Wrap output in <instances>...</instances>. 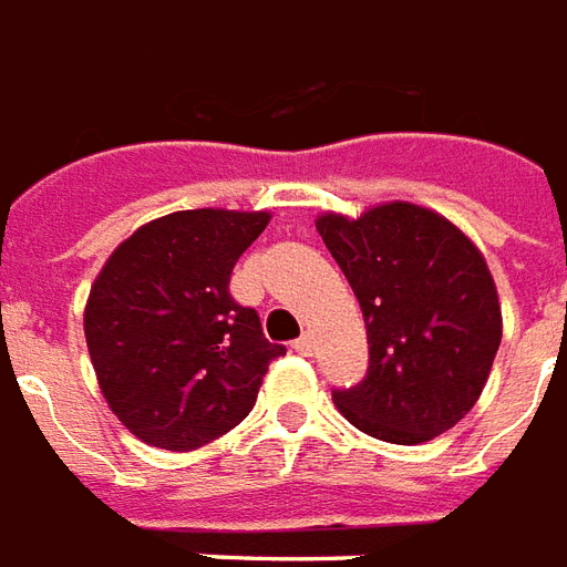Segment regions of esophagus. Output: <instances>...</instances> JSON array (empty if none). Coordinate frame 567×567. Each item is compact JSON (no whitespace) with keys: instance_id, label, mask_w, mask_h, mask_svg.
Returning <instances> with one entry per match:
<instances>
[{"instance_id":"esophagus-1","label":"esophagus","mask_w":567,"mask_h":567,"mask_svg":"<svg viewBox=\"0 0 567 567\" xmlns=\"http://www.w3.org/2000/svg\"><path fill=\"white\" fill-rule=\"evenodd\" d=\"M292 347H296V353H301V357H311V353H313V338H311V334H301L299 341H296Z\"/></svg>"}]
</instances>
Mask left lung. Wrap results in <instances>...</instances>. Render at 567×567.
I'll use <instances>...</instances> for the list:
<instances>
[{"label":"left lung","instance_id":"1","mask_svg":"<svg viewBox=\"0 0 567 567\" xmlns=\"http://www.w3.org/2000/svg\"><path fill=\"white\" fill-rule=\"evenodd\" d=\"M317 233L365 317L369 374L334 390L359 432L390 444L444 435L481 399L502 344V305L477 244L437 210L386 202L320 214Z\"/></svg>","mask_w":567,"mask_h":567}]
</instances>
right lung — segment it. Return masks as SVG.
Returning a JSON list of instances; mask_svg holds the SVG:
<instances>
[{"mask_svg":"<svg viewBox=\"0 0 567 567\" xmlns=\"http://www.w3.org/2000/svg\"><path fill=\"white\" fill-rule=\"evenodd\" d=\"M268 210L196 208L144 223L90 287L86 350L120 423L159 450H198L254 411L271 344L229 296L238 256Z\"/></svg>","mask_w":567,"mask_h":567,"instance_id":"obj_1","label":"right lung"}]
</instances>
